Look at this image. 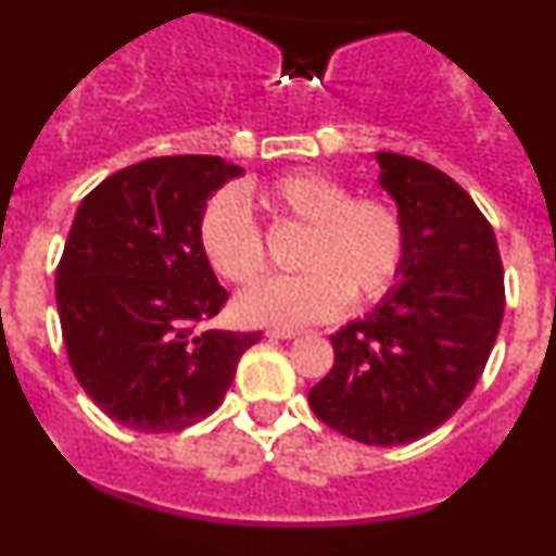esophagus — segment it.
Listing matches in <instances>:
<instances>
[{
  "label": "esophagus",
  "instance_id": "1",
  "mask_svg": "<svg viewBox=\"0 0 556 556\" xmlns=\"http://www.w3.org/2000/svg\"><path fill=\"white\" fill-rule=\"evenodd\" d=\"M304 330H295V328H271L268 330V339H295V336H301Z\"/></svg>",
  "mask_w": 556,
  "mask_h": 556
}]
</instances>
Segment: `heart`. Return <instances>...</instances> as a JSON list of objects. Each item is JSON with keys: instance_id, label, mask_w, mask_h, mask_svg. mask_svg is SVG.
<instances>
[{"instance_id": "b5f03b06", "label": "heart", "mask_w": 556, "mask_h": 556, "mask_svg": "<svg viewBox=\"0 0 556 556\" xmlns=\"http://www.w3.org/2000/svg\"><path fill=\"white\" fill-rule=\"evenodd\" d=\"M274 228H304L293 277L266 279L242 293L233 312L244 325L301 328L352 304L382 299L406 257V223L382 195H352L323 172L299 169L252 190ZM199 247L215 274L252 285L268 266L266 242L244 201L220 190L199 217Z\"/></svg>"}]
</instances>
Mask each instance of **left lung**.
Returning a JSON list of instances; mask_svg holds the SVG:
<instances>
[{
  "label": "left lung",
  "instance_id": "1",
  "mask_svg": "<svg viewBox=\"0 0 556 556\" xmlns=\"http://www.w3.org/2000/svg\"><path fill=\"white\" fill-rule=\"evenodd\" d=\"M377 161L406 223V257L374 312L330 336L333 368L309 406L346 439L397 446L433 433L473 392L506 288L495 231L450 174L401 153Z\"/></svg>",
  "mask_w": 556,
  "mask_h": 556
}]
</instances>
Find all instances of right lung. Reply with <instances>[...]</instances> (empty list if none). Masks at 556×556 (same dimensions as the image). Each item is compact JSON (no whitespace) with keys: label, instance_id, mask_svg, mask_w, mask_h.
Listing matches in <instances>:
<instances>
[{"label":"right lung","instance_id":"right-lung-1","mask_svg":"<svg viewBox=\"0 0 556 556\" xmlns=\"http://www.w3.org/2000/svg\"><path fill=\"white\" fill-rule=\"evenodd\" d=\"M217 155H164L110 174L77 206L55 306L77 382L115 422L174 433L210 417L257 333L204 328L228 301L199 217L228 179Z\"/></svg>","mask_w":556,"mask_h":556}]
</instances>
